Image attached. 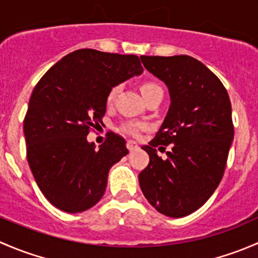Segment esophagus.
Masks as SVG:
<instances>
[{
	"instance_id": "esophagus-1",
	"label": "esophagus",
	"mask_w": 258,
	"mask_h": 258,
	"mask_svg": "<svg viewBox=\"0 0 258 258\" xmlns=\"http://www.w3.org/2000/svg\"><path fill=\"white\" fill-rule=\"evenodd\" d=\"M126 146H127V148H128V150L131 151V152H132V151L140 150V147H139V145H137V142L132 141V140H128V141H127Z\"/></svg>"
}]
</instances>
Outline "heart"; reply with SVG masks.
<instances>
[{"label":"heart","instance_id":"b5f03b06","mask_svg":"<svg viewBox=\"0 0 258 258\" xmlns=\"http://www.w3.org/2000/svg\"><path fill=\"white\" fill-rule=\"evenodd\" d=\"M156 88H160L157 85H155V83H144V85L141 86V92L142 95H147L148 92H151V91L156 90ZM119 91V86H114L110 90V92H108L107 95V103H112L113 100L116 98L117 93H118ZM146 128V124L142 123V122H136V121H132V122H128V123H126L123 126V131L126 132V134L128 135H132V136H137V135L140 134V131L141 130Z\"/></svg>","mask_w":258,"mask_h":258}]
</instances>
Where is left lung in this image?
I'll list each match as a JSON object with an SVG mask.
<instances>
[{"label": "left lung", "instance_id": "1", "mask_svg": "<svg viewBox=\"0 0 258 258\" xmlns=\"http://www.w3.org/2000/svg\"><path fill=\"white\" fill-rule=\"evenodd\" d=\"M141 61L167 86L171 103L155 139L142 147L150 163L139 175L140 186L158 212L184 217L222 179L233 141L230 97L218 77L194 57L141 56ZM168 144L171 150L162 160L155 147Z\"/></svg>", "mask_w": 258, "mask_h": 258}]
</instances>
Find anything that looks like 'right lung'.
I'll list each match as a JSON object with an SVG mask.
<instances>
[{
	"mask_svg": "<svg viewBox=\"0 0 258 258\" xmlns=\"http://www.w3.org/2000/svg\"><path fill=\"white\" fill-rule=\"evenodd\" d=\"M142 72L135 54L82 48L59 59L33 88L23 121L27 161L54 207L83 212L102 199L108 171L128 150L118 135L98 148L87 135L102 123L111 88Z\"/></svg>",
	"mask_w": 258,
	"mask_h": 258,
	"instance_id": "obj_1",
	"label": "right lung"
}]
</instances>
